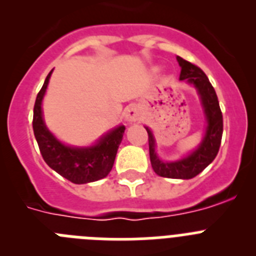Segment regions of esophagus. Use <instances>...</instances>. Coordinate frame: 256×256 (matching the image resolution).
<instances>
[{
	"instance_id": "34e87169",
	"label": "esophagus",
	"mask_w": 256,
	"mask_h": 256,
	"mask_svg": "<svg viewBox=\"0 0 256 256\" xmlns=\"http://www.w3.org/2000/svg\"><path fill=\"white\" fill-rule=\"evenodd\" d=\"M140 116H141V112H140V108H137V106H130V108H126V122H137L140 120Z\"/></svg>"
}]
</instances>
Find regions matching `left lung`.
Segmentation results:
<instances>
[{
  "label": "left lung",
  "mask_w": 256,
  "mask_h": 256,
  "mask_svg": "<svg viewBox=\"0 0 256 256\" xmlns=\"http://www.w3.org/2000/svg\"><path fill=\"white\" fill-rule=\"evenodd\" d=\"M178 64L180 66V80H187L190 84L196 88L200 96L201 105L204 108L208 126L205 130L204 138L195 151L188 156L177 162H165L159 159L155 152V138L148 126V150L152 169L158 176L174 180H191L206 168L208 165L216 159L220 148L222 134H223V115H222L219 101L216 90L209 82L208 76L198 66L190 61L177 56Z\"/></svg>",
  "instance_id": "8db88e82"
}]
</instances>
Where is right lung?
I'll use <instances>...</instances> for the list:
<instances>
[{
    "mask_svg": "<svg viewBox=\"0 0 256 256\" xmlns=\"http://www.w3.org/2000/svg\"><path fill=\"white\" fill-rule=\"evenodd\" d=\"M51 74L52 70L38 92L33 110V130L42 158L50 168L76 184L102 180L112 169L126 126H116L90 148H72L61 144L47 130L42 115V100Z\"/></svg>",
    "mask_w": 256,
    "mask_h": 256,
    "instance_id": "obj_1",
    "label": "right lung"
}]
</instances>
